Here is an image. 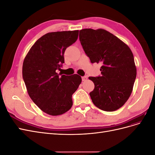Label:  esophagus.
I'll use <instances>...</instances> for the list:
<instances>
[{
	"instance_id": "34e87169",
	"label": "esophagus",
	"mask_w": 155,
	"mask_h": 155,
	"mask_svg": "<svg viewBox=\"0 0 155 155\" xmlns=\"http://www.w3.org/2000/svg\"><path fill=\"white\" fill-rule=\"evenodd\" d=\"M87 76H83L82 77V81H85L87 80Z\"/></svg>"
}]
</instances>
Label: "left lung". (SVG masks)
I'll return each instance as SVG.
<instances>
[{"mask_svg":"<svg viewBox=\"0 0 155 155\" xmlns=\"http://www.w3.org/2000/svg\"><path fill=\"white\" fill-rule=\"evenodd\" d=\"M79 41L92 63H100L101 76L89 77L94 84L90 93L97 108L118 110L128 100L137 77L134 56L129 46L104 29H83Z\"/></svg>","mask_w":155,"mask_h":155,"instance_id":"8db88e82","label":"left lung"}]
</instances>
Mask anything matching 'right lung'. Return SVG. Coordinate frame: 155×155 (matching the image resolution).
Segmentation results:
<instances>
[{"label":"right lung","instance_id":"right-lung-1","mask_svg":"<svg viewBox=\"0 0 155 155\" xmlns=\"http://www.w3.org/2000/svg\"><path fill=\"white\" fill-rule=\"evenodd\" d=\"M79 30L50 32L33 45L24 59L22 78L31 100L51 116L63 114L71 109L72 96L81 77L59 75L64 63V53L78 39Z\"/></svg>","mask_w":155,"mask_h":155}]
</instances>
